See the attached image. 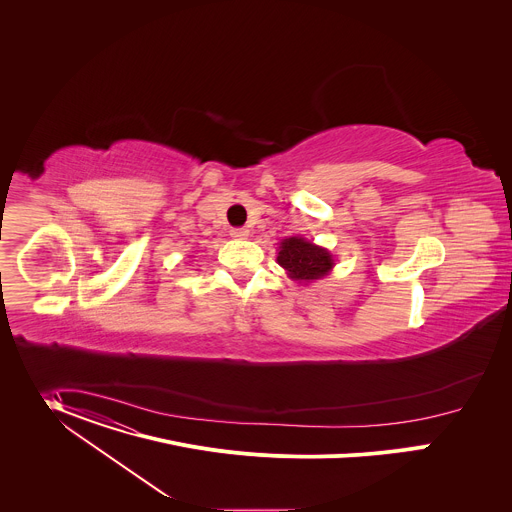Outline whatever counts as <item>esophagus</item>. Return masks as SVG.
Instances as JSON below:
<instances>
[{"mask_svg":"<svg viewBox=\"0 0 512 512\" xmlns=\"http://www.w3.org/2000/svg\"><path fill=\"white\" fill-rule=\"evenodd\" d=\"M230 234H232V238L244 240V238H248V236H250V230H248V228H232V230H230Z\"/></svg>","mask_w":512,"mask_h":512,"instance_id":"34e87169","label":"esophagus"}]
</instances>
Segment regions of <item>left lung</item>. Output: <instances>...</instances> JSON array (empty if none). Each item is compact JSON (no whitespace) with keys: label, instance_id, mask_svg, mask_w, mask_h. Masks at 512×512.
<instances>
[{"label":"left lung","instance_id":"left-lung-1","mask_svg":"<svg viewBox=\"0 0 512 512\" xmlns=\"http://www.w3.org/2000/svg\"><path fill=\"white\" fill-rule=\"evenodd\" d=\"M278 264L288 272V276L299 282H315L331 272L335 260L327 248L307 242L301 236H292L280 242Z\"/></svg>","mask_w":512,"mask_h":512}]
</instances>
